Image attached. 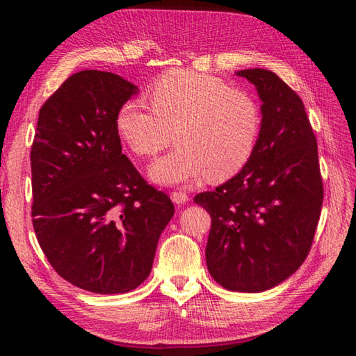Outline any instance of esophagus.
Returning <instances> with one entry per match:
<instances>
[{"label": "esophagus", "instance_id": "34e87169", "mask_svg": "<svg viewBox=\"0 0 356 356\" xmlns=\"http://www.w3.org/2000/svg\"><path fill=\"white\" fill-rule=\"evenodd\" d=\"M171 200H172L174 204H176V206H184V204L188 201V195H186V193H182V191H172L171 193Z\"/></svg>", "mask_w": 356, "mask_h": 356}]
</instances>
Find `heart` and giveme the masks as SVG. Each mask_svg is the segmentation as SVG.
<instances>
[{
	"label": "heart",
	"mask_w": 356,
	"mask_h": 356,
	"mask_svg": "<svg viewBox=\"0 0 356 356\" xmlns=\"http://www.w3.org/2000/svg\"><path fill=\"white\" fill-rule=\"evenodd\" d=\"M152 110L125 102L116 114L119 136L135 154L152 156L179 146L149 168L160 185H190L209 176L226 180L248 163L257 146L262 114L243 89L229 88L220 76L172 70L149 92Z\"/></svg>",
	"instance_id": "heart-1"
}]
</instances>
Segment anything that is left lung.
I'll return each instance as SVG.
<instances>
[{
  "label": "left lung",
  "mask_w": 356,
  "mask_h": 356,
  "mask_svg": "<svg viewBox=\"0 0 356 356\" xmlns=\"http://www.w3.org/2000/svg\"><path fill=\"white\" fill-rule=\"evenodd\" d=\"M261 99L251 159L215 191L195 196L212 216L206 262L227 291L264 292L305 262L323 201L317 141L305 105L272 70H238Z\"/></svg>",
  "instance_id": "1"
}]
</instances>
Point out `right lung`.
<instances>
[{
    "mask_svg": "<svg viewBox=\"0 0 356 356\" xmlns=\"http://www.w3.org/2000/svg\"><path fill=\"white\" fill-rule=\"evenodd\" d=\"M138 86L111 72L81 70L39 111L31 147L33 225L48 262L94 293L136 289L152 270L174 215L122 154L116 114Z\"/></svg>",
    "mask_w": 356,
    "mask_h": 356,
    "instance_id": "1",
    "label": "right lung"
}]
</instances>
